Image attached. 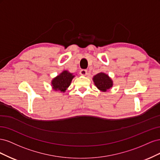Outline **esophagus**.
<instances>
[{
	"label": "esophagus",
	"mask_w": 160,
	"mask_h": 160,
	"mask_svg": "<svg viewBox=\"0 0 160 160\" xmlns=\"http://www.w3.org/2000/svg\"><path fill=\"white\" fill-rule=\"evenodd\" d=\"M87 73H88V71H87L86 69H81V70L80 71V74H81V75L85 76V75H87Z\"/></svg>",
	"instance_id": "1"
}]
</instances>
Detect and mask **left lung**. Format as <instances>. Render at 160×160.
<instances>
[{
  "label": "left lung",
  "instance_id": "left-lung-1",
  "mask_svg": "<svg viewBox=\"0 0 160 160\" xmlns=\"http://www.w3.org/2000/svg\"><path fill=\"white\" fill-rule=\"evenodd\" d=\"M93 79L97 88L101 91H107V89H110L113 85L112 81L108 75L103 72H99L97 74L94 76Z\"/></svg>",
  "mask_w": 160,
  "mask_h": 160
}]
</instances>
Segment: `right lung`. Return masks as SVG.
Returning <instances> with one entry per match:
<instances>
[{
  "label": "right lung",
  "instance_id": "obj_1",
  "mask_svg": "<svg viewBox=\"0 0 160 160\" xmlns=\"http://www.w3.org/2000/svg\"><path fill=\"white\" fill-rule=\"evenodd\" d=\"M75 76L68 71H64L52 81V88L55 91L65 92L70 85L71 82Z\"/></svg>",
  "mask_w": 160,
  "mask_h": 160
}]
</instances>
